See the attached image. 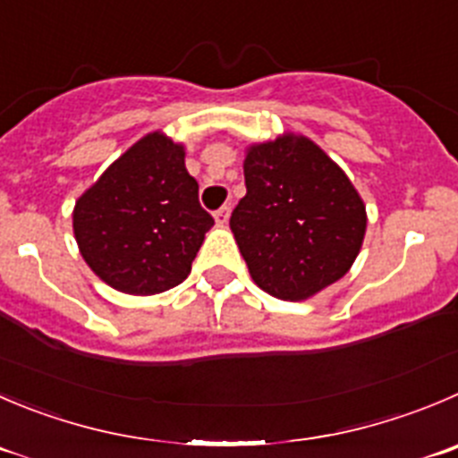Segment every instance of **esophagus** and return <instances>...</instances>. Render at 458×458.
<instances>
[{
	"label": "esophagus",
	"instance_id": "1",
	"mask_svg": "<svg viewBox=\"0 0 458 458\" xmlns=\"http://www.w3.org/2000/svg\"><path fill=\"white\" fill-rule=\"evenodd\" d=\"M213 217H216L217 225H226V222H229V207H220L213 213Z\"/></svg>",
	"mask_w": 458,
	"mask_h": 458
}]
</instances>
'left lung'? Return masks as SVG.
<instances>
[{"mask_svg":"<svg viewBox=\"0 0 458 458\" xmlns=\"http://www.w3.org/2000/svg\"><path fill=\"white\" fill-rule=\"evenodd\" d=\"M245 186L229 225L260 290L301 301L348 272L362 247L367 213L319 146L290 134L250 148Z\"/></svg>","mask_w":458,"mask_h":458,"instance_id":"8db88e82","label":"left lung"}]
</instances>
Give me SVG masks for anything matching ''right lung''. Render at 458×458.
Segmentation results:
<instances>
[{"instance_id": "right-lung-1", "label": "right lung", "mask_w": 458, "mask_h": 458, "mask_svg": "<svg viewBox=\"0 0 458 458\" xmlns=\"http://www.w3.org/2000/svg\"><path fill=\"white\" fill-rule=\"evenodd\" d=\"M211 225L184 166V148L161 132L121 155L73 208L82 259L128 294L180 285Z\"/></svg>"}]
</instances>
